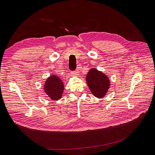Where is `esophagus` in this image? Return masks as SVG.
<instances>
[{
	"label": "esophagus",
	"mask_w": 155,
	"mask_h": 155,
	"mask_svg": "<svg viewBox=\"0 0 155 155\" xmlns=\"http://www.w3.org/2000/svg\"><path fill=\"white\" fill-rule=\"evenodd\" d=\"M73 75H74V76H78V75H79V71H78V70H75V71H74L73 72Z\"/></svg>",
	"instance_id": "1"
}]
</instances>
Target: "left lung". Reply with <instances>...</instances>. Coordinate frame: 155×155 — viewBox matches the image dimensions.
I'll list each match as a JSON object with an SVG mask.
<instances>
[{"mask_svg": "<svg viewBox=\"0 0 155 155\" xmlns=\"http://www.w3.org/2000/svg\"><path fill=\"white\" fill-rule=\"evenodd\" d=\"M86 82L91 92L98 98H104L110 86L109 78L94 68H91L87 73Z\"/></svg>", "mask_w": 155, "mask_h": 155, "instance_id": "8db88e82", "label": "left lung"}]
</instances>
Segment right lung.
<instances>
[{
  "instance_id": "add662e5",
  "label": "right lung",
  "mask_w": 155,
  "mask_h": 155,
  "mask_svg": "<svg viewBox=\"0 0 155 155\" xmlns=\"http://www.w3.org/2000/svg\"><path fill=\"white\" fill-rule=\"evenodd\" d=\"M43 89L44 92L51 100L57 101L62 96L64 89V82L56 74H51L45 82Z\"/></svg>"
}]
</instances>
